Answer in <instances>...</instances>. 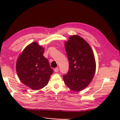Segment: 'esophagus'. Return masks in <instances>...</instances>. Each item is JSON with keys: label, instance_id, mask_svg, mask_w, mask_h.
Here are the masks:
<instances>
[{"label": "esophagus", "instance_id": "esophagus-1", "mask_svg": "<svg viewBox=\"0 0 120 120\" xmlns=\"http://www.w3.org/2000/svg\"><path fill=\"white\" fill-rule=\"evenodd\" d=\"M54 72H57L58 71H59V68H54Z\"/></svg>", "mask_w": 120, "mask_h": 120}]
</instances>
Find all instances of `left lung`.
Masks as SVG:
<instances>
[{
	"mask_svg": "<svg viewBox=\"0 0 120 120\" xmlns=\"http://www.w3.org/2000/svg\"><path fill=\"white\" fill-rule=\"evenodd\" d=\"M69 61V70L63 76L65 84L75 92L85 89L95 75L96 63L92 48L78 35H71L64 42Z\"/></svg>",
	"mask_w": 120,
	"mask_h": 120,
	"instance_id": "8db88e82",
	"label": "left lung"
}]
</instances>
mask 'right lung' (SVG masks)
I'll list each match as a JSON object with an SVG mask.
<instances>
[{
	"label": "right lung",
	"instance_id": "right-lung-1",
	"mask_svg": "<svg viewBox=\"0 0 120 120\" xmlns=\"http://www.w3.org/2000/svg\"><path fill=\"white\" fill-rule=\"evenodd\" d=\"M45 48L37 42L25 47L18 57L16 70L24 85L33 90L46 86L53 72L49 61L43 56Z\"/></svg>",
	"mask_w": 120,
	"mask_h": 120
}]
</instances>
